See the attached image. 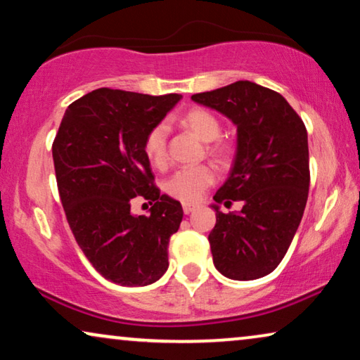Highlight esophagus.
<instances>
[{
	"instance_id": "esophagus-1",
	"label": "esophagus",
	"mask_w": 360,
	"mask_h": 360,
	"mask_svg": "<svg viewBox=\"0 0 360 360\" xmlns=\"http://www.w3.org/2000/svg\"><path fill=\"white\" fill-rule=\"evenodd\" d=\"M194 209H195V205H194V204H183V210H184V214H191V212H193Z\"/></svg>"
}]
</instances>
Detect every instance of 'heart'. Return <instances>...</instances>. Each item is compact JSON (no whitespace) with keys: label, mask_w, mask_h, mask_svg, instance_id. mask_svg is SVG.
<instances>
[{"label":"heart","mask_w":360,"mask_h":360,"mask_svg":"<svg viewBox=\"0 0 360 360\" xmlns=\"http://www.w3.org/2000/svg\"><path fill=\"white\" fill-rule=\"evenodd\" d=\"M181 124L189 128L202 141H211L207 146V151L215 161L220 162V165L229 162L230 158H232L233 146L232 143L219 138L220 133H222V123H220V120L212 112L200 107L191 108L181 117ZM166 141L167 127L165 123H158L148 131L145 143H143V150H145V155L153 166L162 167L166 165ZM214 179L215 174L210 166H189L176 171L166 181L165 189L171 198L181 200L184 204H193L202 198L204 191L214 183Z\"/></svg>","instance_id":"1"}]
</instances>
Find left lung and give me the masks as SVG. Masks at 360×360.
Listing matches in <instances>:
<instances>
[{
	"label": "left lung",
	"instance_id": "1",
	"mask_svg": "<svg viewBox=\"0 0 360 360\" xmlns=\"http://www.w3.org/2000/svg\"><path fill=\"white\" fill-rule=\"evenodd\" d=\"M193 100L237 124L232 171L214 195L217 204L240 200V212L215 209L209 233L214 265L232 280L271 273L288 252L309 191L308 131L300 115L275 90L238 80Z\"/></svg>",
	"mask_w": 360,
	"mask_h": 360
}]
</instances>
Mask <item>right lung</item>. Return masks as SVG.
<instances>
[{
	"mask_svg": "<svg viewBox=\"0 0 360 360\" xmlns=\"http://www.w3.org/2000/svg\"><path fill=\"white\" fill-rule=\"evenodd\" d=\"M179 98L97 89L69 105L52 143L72 233L95 270L117 285H151L169 265L183 207L158 189L143 143ZM136 195L155 202L148 218L131 214Z\"/></svg>",
	"mask_w": 360,
	"mask_h": 360,
	"instance_id": "add662e5",
	"label": "right lung"
}]
</instances>
